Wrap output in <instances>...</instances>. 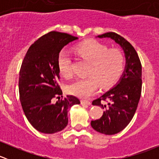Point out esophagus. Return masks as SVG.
Returning a JSON list of instances; mask_svg holds the SVG:
<instances>
[{
	"mask_svg": "<svg viewBox=\"0 0 159 159\" xmlns=\"http://www.w3.org/2000/svg\"><path fill=\"white\" fill-rule=\"evenodd\" d=\"M81 104L82 105H91V102L87 100H81Z\"/></svg>",
	"mask_w": 159,
	"mask_h": 159,
	"instance_id": "1",
	"label": "esophagus"
}]
</instances>
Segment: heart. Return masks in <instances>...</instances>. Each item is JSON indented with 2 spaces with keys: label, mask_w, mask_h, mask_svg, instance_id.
Returning <instances> with one entry per match:
<instances>
[{
  "label": "heart",
  "mask_w": 159,
  "mask_h": 159,
  "mask_svg": "<svg viewBox=\"0 0 159 159\" xmlns=\"http://www.w3.org/2000/svg\"><path fill=\"white\" fill-rule=\"evenodd\" d=\"M75 51L84 60L90 62L88 78H80L68 87L70 94L81 98H88L98 89L113 85L122 74L125 58L119 49L108 47L97 40H87L75 46ZM57 67L65 78L73 76L71 57L66 51H61L57 57Z\"/></svg>",
  "instance_id": "b5f03b06"
}]
</instances>
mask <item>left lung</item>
Wrapping results in <instances>:
<instances>
[{
    "instance_id": "obj_1",
    "label": "left lung",
    "mask_w": 159,
    "mask_h": 159,
    "mask_svg": "<svg viewBox=\"0 0 159 159\" xmlns=\"http://www.w3.org/2000/svg\"><path fill=\"white\" fill-rule=\"evenodd\" d=\"M98 38H110L119 44L125 51L126 68L115 87L92 102V105L105 108L99 119L91 121L95 131L105 134H115L122 131L132 119L142 93V64L135 49L123 37L115 32H108ZM108 102L109 106L102 102Z\"/></svg>"
}]
</instances>
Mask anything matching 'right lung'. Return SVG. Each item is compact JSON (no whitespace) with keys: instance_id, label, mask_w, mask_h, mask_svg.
I'll return each mask as SVG.
<instances>
[{"instance_id":"right-lung-1","label":"right lung","mask_w":159,"mask_h":159,"mask_svg":"<svg viewBox=\"0 0 159 159\" xmlns=\"http://www.w3.org/2000/svg\"><path fill=\"white\" fill-rule=\"evenodd\" d=\"M76 39L69 34L48 32L30 46L24 57L18 83L20 104L28 121L40 132L53 134L63 130L68 125V108L80 104L75 96L63 97L58 84V54L64 46Z\"/></svg>"}]
</instances>
